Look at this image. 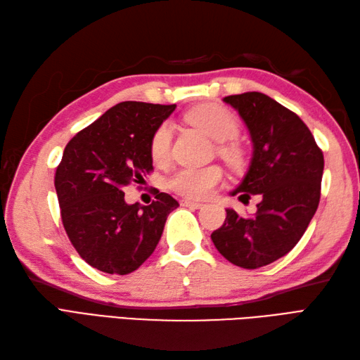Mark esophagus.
Listing matches in <instances>:
<instances>
[{
    "label": "esophagus",
    "instance_id": "1",
    "mask_svg": "<svg viewBox=\"0 0 360 360\" xmlns=\"http://www.w3.org/2000/svg\"><path fill=\"white\" fill-rule=\"evenodd\" d=\"M181 205H184V207H193V209H201L202 207V202H198V201H192V200H182Z\"/></svg>",
    "mask_w": 360,
    "mask_h": 360
}]
</instances>
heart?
I'll use <instances>...</instances> for the list:
<instances>
[{
  "instance_id": "b5f03b06",
  "label": "heart",
  "mask_w": 360,
  "mask_h": 360,
  "mask_svg": "<svg viewBox=\"0 0 360 360\" xmlns=\"http://www.w3.org/2000/svg\"><path fill=\"white\" fill-rule=\"evenodd\" d=\"M186 122L190 125L200 128L202 133L212 137L217 142H229L235 139L240 133V122L227 108L217 103H202L188 110L184 114ZM172 128L168 124L159 125L151 137L150 151L155 162H164L170 153ZM221 155L227 159L235 160L238 158V150L232 145H223ZM221 179L223 172L219 167H182L176 170L168 179V187L186 198L200 200L207 196L215 188Z\"/></svg>"
}]
</instances>
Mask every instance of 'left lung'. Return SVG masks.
Returning a JSON list of instances; mask_svg holds the SVG:
<instances>
[{"instance_id": "left-lung-1", "label": "left lung", "mask_w": 360, "mask_h": 360, "mask_svg": "<svg viewBox=\"0 0 360 360\" xmlns=\"http://www.w3.org/2000/svg\"><path fill=\"white\" fill-rule=\"evenodd\" d=\"M252 141V158L240 186L241 202L259 198L252 217L226 209L212 241L232 264L257 269L285 257L300 241L319 207L323 153L295 112L262 93L227 96Z\"/></svg>"}]
</instances>
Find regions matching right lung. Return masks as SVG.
Segmentation results:
<instances>
[{
  "label": "right lung",
  "instance_id": "1",
  "mask_svg": "<svg viewBox=\"0 0 360 360\" xmlns=\"http://www.w3.org/2000/svg\"><path fill=\"white\" fill-rule=\"evenodd\" d=\"M176 105L122 102L68 142L56 172L65 231L85 262L106 274L136 271L179 207L168 193L127 204L124 188L153 170L151 137Z\"/></svg>",
  "mask_w": 360,
  "mask_h": 360
}]
</instances>
